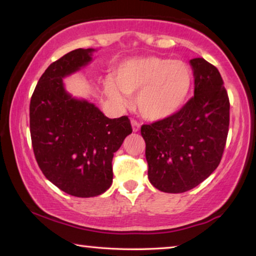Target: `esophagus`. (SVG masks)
Listing matches in <instances>:
<instances>
[{
    "instance_id": "34e87169",
    "label": "esophagus",
    "mask_w": 256,
    "mask_h": 256,
    "mask_svg": "<svg viewBox=\"0 0 256 256\" xmlns=\"http://www.w3.org/2000/svg\"><path fill=\"white\" fill-rule=\"evenodd\" d=\"M132 130L134 132H138L140 128V124L137 122L135 119H132Z\"/></svg>"
}]
</instances>
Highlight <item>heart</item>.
<instances>
[{
    "label": "heart",
    "mask_w": 256,
    "mask_h": 256,
    "mask_svg": "<svg viewBox=\"0 0 256 256\" xmlns=\"http://www.w3.org/2000/svg\"><path fill=\"white\" fill-rule=\"evenodd\" d=\"M192 86V72L182 60L144 57L121 64L112 78L105 80L108 96L119 106L136 96V108L146 120L166 119L178 111Z\"/></svg>",
    "instance_id": "obj_1"
}]
</instances>
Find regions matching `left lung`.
<instances>
[{"mask_svg": "<svg viewBox=\"0 0 256 256\" xmlns=\"http://www.w3.org/2000/svg\"><path fill=\"white\" fill-rule=\"evenodd\" d=\"M190 64L194 96L172 116L140 128L148 180L167 194H182L205 180L221 162L229 132L230 102L218 70L204 58Z\"/></svg>", "mask_w": 256, "mask_h": 256, "instance_id": "1", "label": "left lung"}]
</instances>
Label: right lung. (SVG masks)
I'll return each instance as SVG.
<instances>
[{
  "label": "right lung",
  "instance_id": "obj_1",
  "mask_svg": "<svg viewBox=\"0 0 256 256\" xmlns=\"http://www.w3.org/2000/svg\"><path fill=\"white\" fill-rule=\"evenodd\" d=\"M94 49H76L54 62L30 98V130L43 175L62 191L88 198L111 186L112 159L132 134L127 116L108 119L95 105L65 92L62 78L92 60Z\"/></svg>",
  "mask_w": 256,
  "mask_h": 256
}]
</instances>
